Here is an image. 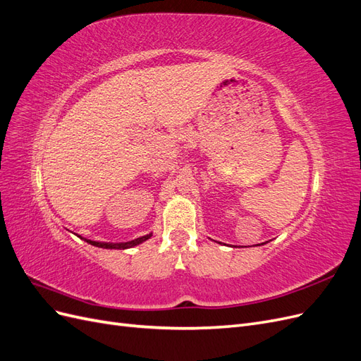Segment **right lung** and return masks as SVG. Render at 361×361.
I'll return each instance as SVG.
<instances>
[{"label":"right lung","instance_id":"obj_1","mask_svg":"<svg viewBox=\"0 0 361 361\" xmlns=\"http://www.w3.org/2000/svg\"><path fill=\"white\" fill-rule=\"evenodd\" d=\"M152 236V233H149V235H145V236H140V238H137V239H133V241H128V243H117V244H111V243H97V241H92V239H84V238H81V239H84L85 243H89V244H92V245H94V247H99V248H116V250H126V248H133V247H135V245H138V244H141V243H145V241H147V239Z\"/></svg>","mask_w":361,"mask_h":361}]
</instances>
